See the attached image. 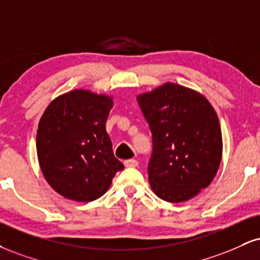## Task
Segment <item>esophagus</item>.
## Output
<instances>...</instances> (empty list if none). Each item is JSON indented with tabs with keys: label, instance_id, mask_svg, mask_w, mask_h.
<instances>
[{
	"label": "esophagus",
	"instance_id": "obj_1",
	"mask_svg": "<svg viewBox=\"0 0 260 260\" xmlns=\"http://www.w3.org/2000/svg\"><path fill=\"white\" fill-rule=\"evenodd\" d=\"M124 166H126L127 168H134L138 166V161L137 160H127L124 161Z\"/></svg>",
	"mask_w": 260,
	"mask_h": 260
}]
</instances>
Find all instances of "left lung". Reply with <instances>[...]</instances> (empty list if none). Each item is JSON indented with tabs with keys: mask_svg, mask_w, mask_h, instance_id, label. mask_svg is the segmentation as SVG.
Masks as SVG:
<instances>
[{
	"mask_svg": "<svg viewBox=\"0 0 260 260\" xmlns=\"http://www.w3.org/2000/svg\"><path fill=\"white\" fill-rule=\"evenodd\" d=\"M152 133L149 183L171 203L195 198L214 179L223 155L219 118L198 90L166 82L137 96Z\"/></svg>",
	"mask_w": 260,
	"mask_h": 260,
	"instance_id": "obj_1",
	"label": "left lung"
}]
</instances>
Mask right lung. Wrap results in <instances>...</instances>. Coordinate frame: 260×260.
Segmentation results:
<instances>
[{"instance_id": "obj_1", "label": "right lung", "mask_w": 260, "mask_h": 260, "mask_svg": "<svg viewBox=\"0 0 260 260\" xmlns=\"http://www.w3.org/2000/svg\"><path fill=\"white\" fill-rule=\"evenodd\" d=\"M112 96L73 89L57 96L40 118L37 158L47 183L68 200L90 202L108 191L124 166L105 129Z\"/></svg>"}]
</instances>
